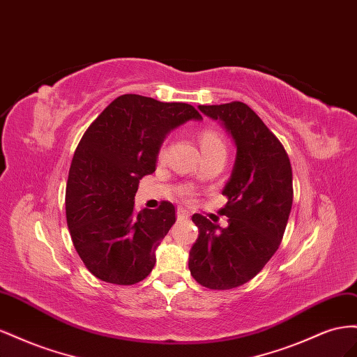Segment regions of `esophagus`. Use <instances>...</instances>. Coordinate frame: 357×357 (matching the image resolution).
Returning <instances> with one entry per match:
<instances>
[{
  "mask_svg": "<svg viewBox=\"0 0 357 357\" xmlns=\"http://www.w3.org/2000/svg\"><path fill=\"white\" fill-rule=\"evenodd\" d=\"M176 215H178V220H184V218H188V217H190V212H188L187 209L178 208V211H176Z\"/></svg>",
  "mask_w": 357,
  "mask_h": 357,
  "instance_id": "obj_1",
  "label": "esophagus"
}]
</instances>
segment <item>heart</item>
<instances>
[{"label":"heart","mask_w":357,"mask_h":357,"mask_svg":"<svg viewBox=\"0 0 357 357\" xmlns=\"http://www.w3.org/2000/svg\"><path fill=\"white\" fill-rule=\"evenodd\" d=\"M200 146H202V151L205 152L213 148L224 146V144H222L221 136L215 130H203L200 133ZM165 154H166V146H162L160 151V155H165Z\"/></svg>","instance_id":"obj_1"}]
</instances>
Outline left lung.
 Masks as SVG:
<instances>
[{
  "mask_svg": "<svg viewBox=\"0 0 357 357\" xmlns=\"http://www.w3.org/2000/svg\"><path fill=\"white\" fill-rule=\"evenodd\" d=\"M218 121L235 142L236 158L222 190L229 202L220 227L195 213L199 238L190 250L188 268L202 286L229 290L264 268L278 250L293 203V175L286 149L250 106L241 101L199 106Z\"/></svg>",
  "mask_w": 357,
  "mask_h": 357,
  "instance_id": "8db88e82",
  "label": "left lung"
}]
</instances>
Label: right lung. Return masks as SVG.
I'll use <instances>...</instances> for the list:
<instances>
[{
  "mask_svg": "<svg viewBox=\"0 0 357 357\" xmlns=\"http://www.w3.org/2000/svg\"><path fill=\"white\" fill-rule=\"evenodd\" d=\"M190 119L187 103L124 94L88 127L71 161L66 213L71 241L88 271L101 281L130 286L146 278L155 251L175 224V206L135 212L139 181L155 172L166 136Z\"/></svg>",
  "mask_w": 357,
  "mask_h": 357,
  "instance_id": "add662e5",
  "label": "right lung"
}]
</instances>
